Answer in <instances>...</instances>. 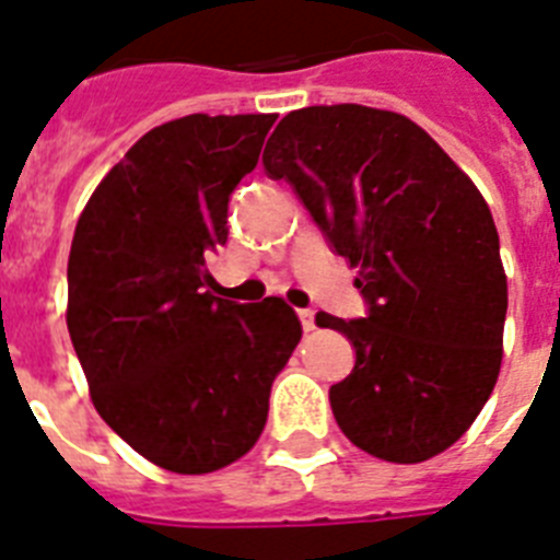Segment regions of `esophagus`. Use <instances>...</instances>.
Here are the masks:
<instances>
[{
    "label": "esophagus",
    "instance_id": "1",
    "mask_svg": "<svg viewBox=\"0 0 560 560\" xmlns=\"http://www.w3.org/2000/svg\"><path fill=\"white\" fill-rule=\"evenodd\" d=\"M299 322H302L304 332L316 330V310H310V307L299 310Z\"/></svg>",
    "mask_w": 560,
    "mask_h": 560
}]
</instances>
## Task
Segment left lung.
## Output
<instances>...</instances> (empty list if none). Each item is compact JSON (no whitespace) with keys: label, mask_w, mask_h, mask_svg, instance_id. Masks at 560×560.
I'll return each mask as SVG.
<instances>
[{"label":"left lung","mask_w":560,"mask_h":560,"mask_svg":"<svg viewBox=\"0 0 560 560\" xmlns=\"http://www.w3.org/2000/svg\"><path fill=\"white\" fill-rule=\"evenodd\" d=\"M261 162L359 267L368 316H316L355 350L330 387L341 432L384 462L444 453L501 370L506 276L478 187L416 121L361 105L288 113Z\"/></svg>","instance_id":"8db88e82"}]
</instances>
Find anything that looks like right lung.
I'll return each mask as SVG.
<instances>
[{"label":"right lung","mask_w":560,"mask_h":560,"mask_svg":"<svg viewBox=\"0 0 560 560\" xmlns=\"http://www.w3.org/2000/svg\"><path fill=\"white\" fill-rule=\"evenodd\" d=\"M272 113L159 125L125 153L79 215L68 258V332L91 398L156 467L201 476L253 447L302 324L270 295H213L208 258L256 167Z\"/></svg>","instance_id":"obj_1"}]
</instances>
